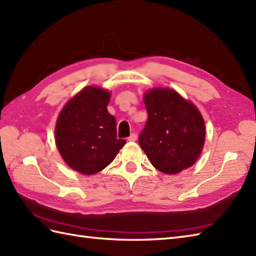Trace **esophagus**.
Returning <instances> with one entry per match:
<instances>
[{
    "label": "esophagus",
    "instance_id": "34e87169",
    "mask_svg": "<svg viewBox=\"0 0 256 256\" xmlns=\"http://www.w3.org/2000/svg\"><path fill=\"white\" fill-rule=\"evenodd\" d=\"M136 139H137V134H132L128 137L129 141H136Z\"/></svg>",
    "mask_w": 256,
    "mask_h": 256
}]
</instances>
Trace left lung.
Here are the masks:
<instances>
[{
    "label": "left lung",
    "mask_w": 256,
    "mask_h": 256,
    "mask_svg": "<svg viewBox=\"0 0 256 256\" xmlns=\"http://www.w3.org/2000/svg\"><path fill=\"white\" fill-rule=\"evenodd\" d=\"M148 120L139 144L152 166L176 174L196 162L205 142V122L190 102L170 88H154L144 95Z\"/></svg>",
    "instance_id": "8db88e82"
}]
</instances>
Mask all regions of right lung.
Here are the masks:
<instances>
[{
    "label": "right lung",
    "instance_id": "obj_1",
    "mask_svg": "<svg viewBox=\"0 0 256 256\" xmlns=\"http://www.w3.org/2000/svg\"><path fill=\"white\" fill-rule=\"evenodd\" d=\"M110 94L88 86L61 110L56 124V144L66 163L92 175L112 162L126 140L117 139L116 119L107 110Z\"/></svg>",
    "mask_w": 256,
    "mask_h": 256
}]
</instances>
